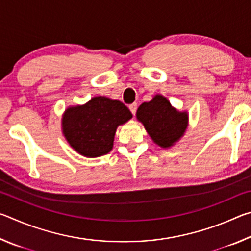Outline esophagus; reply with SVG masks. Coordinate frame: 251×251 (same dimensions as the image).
<instances>
[{
  "label": "esophagus",
  "mask_w": 251,
  "mask_h": 251,
  "mask_svg": "<svg viewBox=\"0 0 251 251\" xmlns=\"http://www.w3.org/2000/svg\"><path fill=\"white\" fill-rule=\"evenodd\" d=\"M129 110L131 112V114H133V115H135L136 110H137V104H136V103L130 104L129 105Z\"/></svg>",
  "instance_id": "obj_1"
}]
</instances>
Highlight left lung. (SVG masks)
<instances>
[{
    "mask_svg": "<svg viewBox=\"0 0 251 251\" xmlns=\"http://www.w3.org/2000/svg\"><path fill=\"white\" fill-rule=\"evenodd\" d=\"M147 133L157 145L171 147L185 133L188 123L187 113L178 112L166 97L156 95L151 101L139 106L136 113Z\"/></svg>",
    "mask_w": 251,
    "mask_h": 251,
    "instance_id": "8db88e82",
    "label": "left lung"
}]
</instances>
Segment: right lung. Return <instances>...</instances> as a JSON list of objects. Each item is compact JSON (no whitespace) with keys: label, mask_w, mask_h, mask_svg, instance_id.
<instances>
[{"label":"right lung","mask_w":251,"mask_h":251,"mask_svg":"<svg viewBox=\"0 0 251 251\" xmlns=\"http://www.w3.org/2000/svg\"><path fill=\"white\" fill-rule=\"evenodd\" d=\"M120 100L97 96L83 106L70 107L63 116V133L80 155L99 157L113 148L117 126L131 118Z\"/></svg>","instance_id":"1"}]
</instances>
